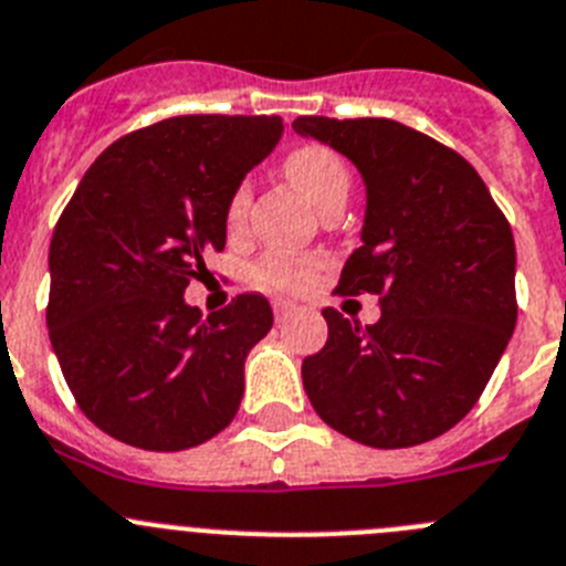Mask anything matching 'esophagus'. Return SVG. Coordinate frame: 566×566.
<instances>
[{
	"mask_svg": "<svg viewBox=\"0 0 566 566\" xmlns=\"http://www.w3.org/2000/svg\"><path fill=\"white\" fill-rule=\"evenodd\" d=\"M294 311L292 303H286V300H274V319L277 323H283V319H289V314Z\"/></svg>",
	"mask_w": 566,
	"mask_h": 566,
	"instance_id": "esophagus-1",
	"label": "esophagus"
}]
</instances>
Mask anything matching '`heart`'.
Returning <instances> with one entry per match:
<instances>
[{
	"label": "heart",
	"instance_id": "1",
	"mask_svg": "<svg viewBox=\"0 0 566 566\" xmlns=\"http://www.w3.org/2000/svg\"><path fill=\"white\" fill-rule=\"evenodd\" d=\"M283 174L323 216L328 210H342L347 193H350V168H347L345 157L323 143L294 145L283 157ZM249 205H252V185L241 181L227 201V230H241ZM319 269H323V261L314 255L266 252L252 269V280L269 292L297 294L314 283Z\"/></svg>",
	"mask_w": 566,
	"mask_h": 566
}]
</instances>
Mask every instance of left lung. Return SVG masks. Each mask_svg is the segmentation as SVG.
Instances as JSON below:
<instances>
[{
    "mask_svg": "<svg viewBox=\"0 0 566 566\" xmlns=\"http://www.w3.org/2000/svg\"><path fill=\"white\" fill-rule=\"evenodd\" d=\"M367 185L361 247L339 294H376L381 319L325 308L328 342L303 385L328 427L373 449L427 443L480 401L516 325V247L485 181L449 145L385 117H297Z\"/></svg>",
    "mask_w": 566,
    "mask_h": 566,
    "instance_id": "1",
    "label": "left lung"
}]
</instances>
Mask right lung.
I'll return each mask as SVG.
<instances>
[{"label":"right lung","mask_w":566,"mask_h":566,"mask_svg":"<svg viewBox=\"0 0 566 566\" xmlns=\"http://www.w3.org/2000/svg\"><path fill=\"white\" fill-rule=\"evenodd\" d=\"M280 117L181 114L126 134L83 174L50 241L46 331L83 415L148 452L230 427L243 361L272 328L263 294L201 317L185 303L227 241V201Z\"/></svg>","instance_id":"right-lung-1"}]
</instances>
